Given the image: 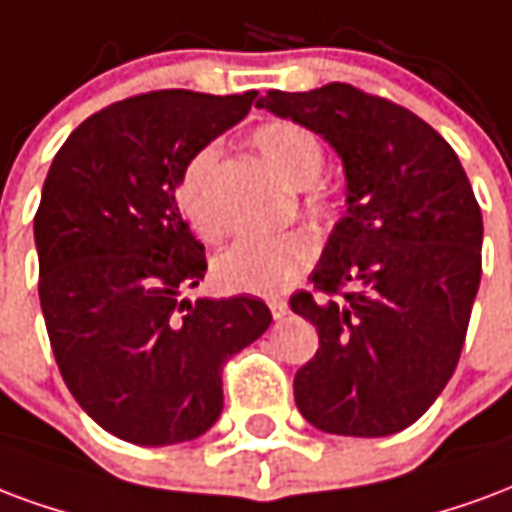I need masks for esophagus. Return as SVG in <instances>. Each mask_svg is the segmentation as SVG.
<instances>
[{
  "mask_svg": "<svg viewBox=\"0 0 512 512\" xmlns=\"http://www.w3.org/2000/svg\"><path fill=\"white\" fill-rule=\"evenodd\" d=\"M267 305H270V311L275 319H283V316L289 313V302L283 300V297H270V300H267Z\"/></svg>",
  "mask_w": 512,
  "mask_h": 512,
  "instance_id": "esophagus-1",
  "label": "esophagus"
}]
</instances>
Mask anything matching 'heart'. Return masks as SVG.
<instances>
[{
	"mask_svg": "<svg viewBox=\"0 0 512 512\" xmlns=\"http://www.w3.org/2000/svg\"><path fill=\"white\" fill-rule=\"evenodd\" d=\"M253 147L283 182L305 193V215L313 223H333L341 215V196L322 182L327 149L322 138L292 119H275L253 133ZM218 149L201 147L177 179V207L204 242L223 237V220L212 199V171ZM316 261V242L305 231L234 242L215 261L223 289L242 294H281L300 281Z\"/></svg>",
	"mask_w": 512,
	"mask_h": 512,
	"instance_id": "obj_1",
	"label": "heart"
}]
</instances>
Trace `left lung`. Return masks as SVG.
Instances as JSON below:
<instances>
[{
    "label": "left lung",
    "mask_w": 512,
    "mask_h": 512,
    "mask_svg": "<svg viewBox=\"0 0 512 512\" xmlns=\"http://www.w3.org/2000/svg\"><path fill=\"white\" fill-rule=\"evenodd\" d=\"M256 106L327 138L346 169V218L311 292L289 300L319 333L297 409L327 434H398L450 382L480 286L483 215L464 166L409 108L352 84L270 89Z\"/></svg>",
    "instance_id": "8db88e82"
}]
</instances>
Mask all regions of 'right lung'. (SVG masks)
Wrapping results in <instances>:
<instances>
[{
    "mask_svg": "<svg viewBox=\"0 0 512 512\" xmlns=\"http://www.w3.org/2000/svg\"><path fill=\"white\" fill-rule=\"evenodd\" d=\"M256 95H133L84 119L48 169L35 215L48 341L81 409L133 445L212 428L223 365L272 322L248 294L182 300L207 256L179 215L177 179Z\"/></svg>",
    "mask_w": 512,
    "mask_h": 512,
    "instance_id": "1",
    "label": "right lung"
}]
</instances>
